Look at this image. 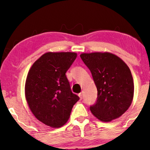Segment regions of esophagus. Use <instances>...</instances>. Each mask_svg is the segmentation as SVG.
I'll return each mask as SVG.
<instances>
[{
	"instance_id": "esophagus-1",
	"label": "esophagus",
	"mask_w": 150,
	"mask_h": 150,
	"mask_svg": "<svg viewBox=\"0 0 150 150\" xmlns=\"http://www.w3.org/2000/svg\"><path fill=\"white\" fill-rule=\"evenodd\" d=\"M78 96H79L80 100H82V99L83 98V96H84V95H83V93H82H82H80L78 94Z\"/></svg>"
}]
</instances>
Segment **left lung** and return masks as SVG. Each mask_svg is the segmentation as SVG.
<instances>
[{
    "label": "left lung",
    "mask_w": 150,
    "mask_h": 150,
    "mask_svg": "<svg viewBox=\"0 0 150 150\" xmlns=\"http://www.w3.org/2000/svg\"><path fill=\"white\" fill-rule=\"evenodd\" d=\"M80 57L97 88L96 102L90 107L92 113L101 121L119 118L130 107L133 97L134 84L129 68L110 53L82 54Z\"/></svg>",
    "instance_id": "left-lung-1"
}]
</instances>
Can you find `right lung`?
<instances>
[{
	"label": "right lung",
	"instance_id": "obj_1",
	"mask_svg": "<svg viewBox=\"0 0 150 150\" xmlns=\"http://www.w3.org/2000/svg\"><path fill=\"white\" fill-rule=\"evenodd\" d=\"M71 52H48L31 66L25 82V96L39 121L60 127L68 120L79 96L71 91L66 73L76 58Z\"/></svg>",
	"mask_w": 150,
	"mask_h": 150
}]
</instances>
